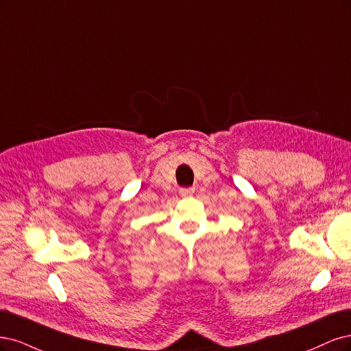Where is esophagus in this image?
I'll list each match as a JSON object with an SVG mask.
<instances>
[{
	"instance_id": "esophagus-1",
	"label": "esophagus",
	"mask_w": 351,
	"mask_h": 351,
	"mask_svg": "<svg viewBox=\"0 0 351 351\" xmlns=\"http://www.w3.org/2000/svg\"><path fill=\"white\" fill-rule=\"evenodd\" d=\"M192 194H194V189H192V188H180L179 189V195L184 197V198L192 197Z\"/></svg>"
}]
</instances>
